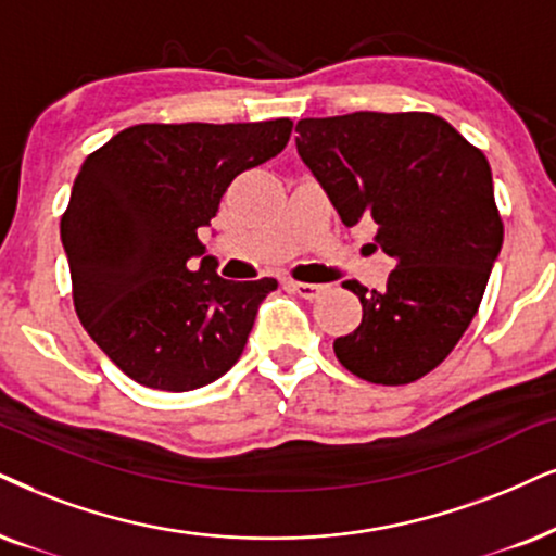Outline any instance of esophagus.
<instances>
[{
	"label": "esophagus",
	"instance_id": "1",
	"mask_svg": "<svg viewBox=\"0 0 556 556\" xmlns=\"http://www.w3.org/2000/svg\"><path fill=\"white\" fill-rule=\"evenodd\" d=\"M287 287H290L292 292H298L300 298H305V300H315V298H318V294H320L323 290H326V287H323V285H311V282H292V279H290V282H287Z\"/></svg>",
	"mask_w": 556,
	"mask_h": 556
}]
</instances>
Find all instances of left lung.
<instances>
[{
    "mask_svg": "<svg viewBox=\"0 0 556 556\" xmlns=\"http://www.w3.org/2000/svg\"><path fill=\"white\" fill-rule=\"evenodd\" d=\"M294 130L343 226L371 217L375 243L397 262L384 290L343 285L364 315L333 341L336 356L367 382H416L465 336L501 254L488 159L431 112L305 117Z\"/></svg>",
    "mask_w": 556,
    "mask_h": 556,
    "instance_id": "8db88e82",
    "label": "left lung"
}]
</instances>
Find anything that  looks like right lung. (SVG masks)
I'll return each mask as SVG.
<instances>
[{
	"mask_svg": "<svg viewBox=\"0 0 556 556\" xmlns=\"http://www.w3.org/2000/svg\"><path fill=\"white\" fill-rule=\"evenodd\" d=\"M290 117L132 125L89 153L61 217L74 307L91 341L138 384L205 388L241 359L277 279L228 282L197 230L238 174L277 156ZM201 269L189 273L191 258Z\"/></svg>",
	"mask_w": 556,
	"mask_h": 556,
	"instance_id": "1",
	"label": "right lung"
}]
</instances>
